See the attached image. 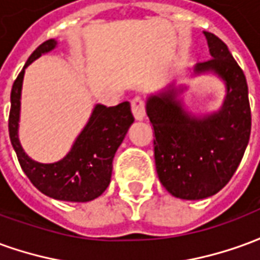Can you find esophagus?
I'll list each match as a JSON object with an SVG mask.
<instances>
[{
  "instance_id": "esophagus-1",
  "label": "esophagus",
  "mask_w": 260,
  "mask_h": 260,
  "mask_svg": "<svg viewBox=\"0 0 260 260\" xmlns=\"http://www.w3.org/2000/svg\"><path fill=\"white\" fill-rule=\"evenodd\" d=\"M131 107H132V113L136 119H143L146 115V104L145 100L142 97H135L132 102H131Z\"/></svg>"
}]
</instances>
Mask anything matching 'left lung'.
<instances>
[{
	"label": "left lung",
	"instance_id": "obj_1",
	"mask_svg": "<svg viewBox=\"0 0 260 260\" xmlns=\"http://www.w3.org/2000/svg\"><path fill=\"white\" fill-rule=\"evenodd\" d=\"M213 58L195 65V74L214 72L227 94L217 113L198 118L184 110L175 89L150 96L146 113L154 129L158 180L175 198L198 201L217 193L238 169L251 135V107L245 75L229 47L205 31Z\"/></svg>",
	"mask_w": 260,
	"mask_h": 260
}]
</instances>
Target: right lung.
Returning <instances> with one entry per match:
<instances>
[{
    "instance_id": "right-lung-1",
    "label": "right lung",
    "mask_w": 260,
    "mask_h": 260,
    "mask_svg": "<svg viewBox=\"0 0 260 260\" xmlns=\"http://www.w3.org/2000/svg\"><path fill=\"white\" fill-rule=\"evenodd\" d=\"M55 46L57 42L54 39L40 44L15 79L11 90L9 138L23 173L39 191L57 201L89 202L107 189L111 181L114 154L135 118L128 102L114 107L96 104L89 122L62 160L51 164L31 160L23 152L18 138L22 82L26 67L42 57V54L51 51Z\"/></svg>"
}]
</instances>
